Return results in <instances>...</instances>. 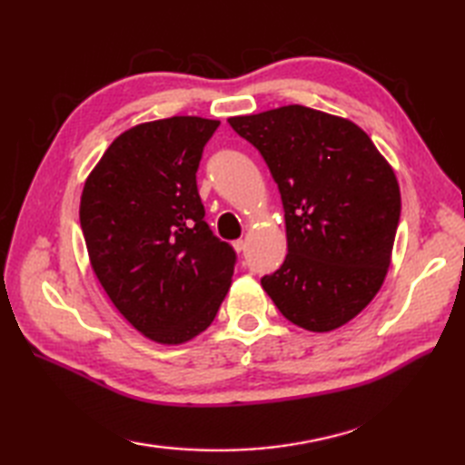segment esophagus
Returning a JSON list of instances; mask_svg holds the SVG:
<instances>
[{
    "instance_id": "esophagus-1",
    "label": "esophagus",
    "mask_w": 465,
    "mask_h": 465,
    "mask_svg": "<svg viewBox=\"0 0 465 465\" xmlns=\"http://www.w3.org/2000/svg\"><path fill=\"white\" fill-rule=\"evenodd\" d=\"M245 248H248V242H245V240H238V242H233V250L238 252V253L245 252Z\"/></svg>"
}]
</instances>
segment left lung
I'll return each instance as SVG.
<instances>
[{
	"label": "left lung",
	"mask_w": 465,
	"mask_h": 465,
	"mask_svg": "<svg viewBox=\"0 0 465 465\" xmlns=\"http://www.w3.org/2000/svg\"><path fill=\"white\" fill-rule=\"evenodd\" d=\"M278 183L288 255L262 288L315 333L351 322L391 263L401 197L393 167L360 125L305 105L230 117Z\"/></svg>",
	"instance_id": "1"
}]
</instances>
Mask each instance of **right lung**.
Returning a JSON list of instances; mask_svg holds the SVG:
<instances>
[{
	"label": "right lung",
	"instance_id": "add662e5",
	"mask_svg": "<svg viewBox=\"0 0 465 465\" xmlns=\"http://www.w3.org/2000/svg\"><path fill=\"white\" fill-rule=\"evenodd\" d=\"M220 122L197 115L137 124L87 175L80 222L107 298L147 340L182 345L210 328L235 253L203 222L195 172Z\"/></svg>",
	"mask_w": 465,
	"mask_h": 465
}]
</instances>
